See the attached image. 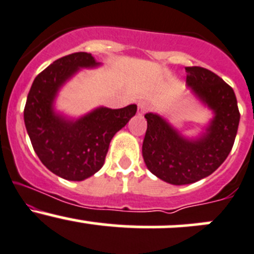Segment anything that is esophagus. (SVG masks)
Listing matches in <instances>:
<instances>
[{"instance_id": "1", "label": "esophagus", "mask_w": 254, "mask_h": 254, "mask_svg": "<svg viewBox=\"0 0 254 254\" xmlns=\"http://www.w3.org/2000/svg\"><path fill=\"white\" fill-rule=\"evenodd\" d=\"M148 106L146 102H138L137 105V114L138 116H142V114H145V112L147 111Z\"/></svg>"}]
</instances>
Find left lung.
<instances>
[{
  "mask_svg": "<svg viewBox=\"0 0 254 254\" xmlns=\"http://www.w3.org/2000/svg\"><path fill=\"white\" fill-rule=\"evenodd\" d=\"M185 69L188 86L214 112L204 134L186 138L158 114H145L143 161L152 174L173 185L196 183L215 172L233 148L240 123L233 87L202 66Z\"/></svg>",
  "mask_w": 254,
  "mask_h": 254,
  "instance_id": "8db88e82",
  "label": "left lung"
}]
</instances>
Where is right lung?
Masks as SVG:
<instances>
[{"mask_svg": "<svg viewBox=\"0 0 254 254\" xmlns=\"http://www.w3.org/2000/svg\"><path fill=\"white\" fill-rule=\"evenodd\" d=\"M98 65L91 53L64 56L36 76L26 98L24 123L34 151L47 169L65 180L81 181L97 173L113 136L137 111L136 105L100 107L79 119L56 113L53 102L64 82L80 68Z\"/></svg>", "mask_w": 254, "mask_h": 254, "instance_id": "right-lung-1", "label": "right lung"}]
</instances>
